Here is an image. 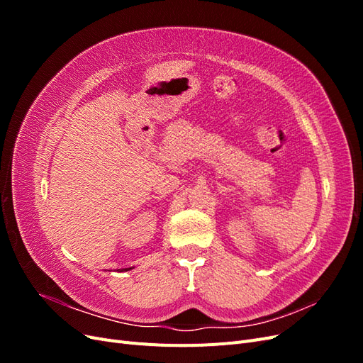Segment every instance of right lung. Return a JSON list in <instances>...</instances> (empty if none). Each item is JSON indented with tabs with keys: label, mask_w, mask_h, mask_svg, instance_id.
<instances>
[{
	"label": "right lung",
	"mask_w": 363,
	"mask_h": 363,
	"mask_svg": "<svg viewBox=\"0 0 363 363\" xmlns=\"http://www.w3.org/2000/svg\"><path fill=\"white\" fill-rule=\"evenodd\" d=\"M128 269H131V268H123V269H121V272H123V271H128Z\"/></svg>",
	"instance_id": "right-lung-1"
}]
</instances>
